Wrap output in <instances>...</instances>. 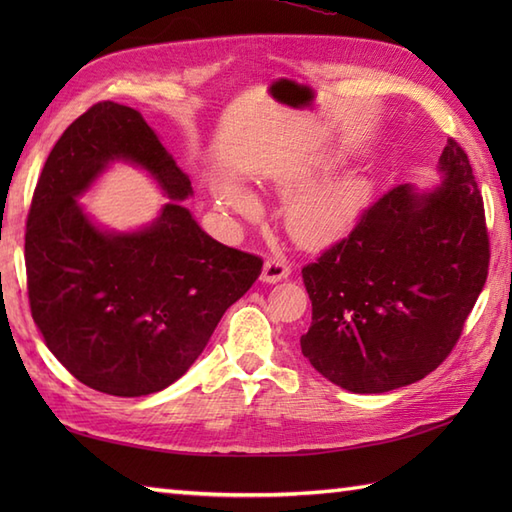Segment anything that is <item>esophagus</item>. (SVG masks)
<instances>
[{"instance_id": "esophagus-1", "label": "esophagus", "mask_w": 512, "mask_h": 512, "mask_svg": "<svg viewBox=\"0 0 512 512\" xmlns=\"http://www.w3.org/2000/svg\"><path fill=\"white\" fill-rule=\"evenodd\" d=\"M290 270L292 268L284 257H270V259H266V264H264L262 279L266 281V284H277V281L286 279L290 275Z\"/></svg>"}]
</instances>
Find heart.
<instances>
[{"mask_svg":"<svg viewBox=\"0 0 512 512\" xmlns=\"http://www.w3.org/2000/svg\"><path fill=\"white\" fill-rule=\"evenodd\" d=\"M365 195V184L358 178H341L299 193L288 204V228L301 242L328 244L354 224L358 211L363 209ZM222 202L235 215L255 217L259 213L257 200L239 187L224 189Z\"/></svg>","mask_w":512,"mask_h":512,"instance_id":"1","label":"heart"}]
</instances>
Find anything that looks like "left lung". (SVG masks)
<instances>
[{"mask_svg":"<svg viewBox=\"0 0 512 512\" xmlns=\"http://www.w3.org/2000/svg\"><path fill=\"white\" fill-rule=\"evenodd\" d=\"M433 193L398 184L301 268L312 325L301 352L354 394H383L442 365L486 284L491 242L469 156L449 138Z\"/></svg>","mask_w":512,"mask_h":512,"instance_id":"obj_1","label":"left lung"}]
</instances>
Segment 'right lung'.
<instances>
[{
	"mask_svg": "<svg viewBox=\"0 0 512 512\" xmlns=\"http://www.w3.org/2000/svg\"><path fill=\"white\" fill-rule=\"evenodd\" d=\"M116 157L145 166L177 200L145 232L103 234L73 200ZM189 193L127 105H92L52 147L28 211V301L48 350L83 385L121 398L169 387L262 275V257L202 231L178 202Z\"/></svg>",
	"mask_w": 512,
	"mask_h": 512,
	"instance_id": "obj_1",
	"label": "right lung"
}]
</instances>
